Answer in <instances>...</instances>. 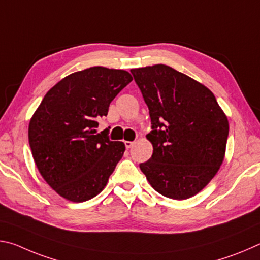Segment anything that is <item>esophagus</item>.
Returning <instances> with one entry per match:
<instances>
[{
	"label": "esophagus",
	"mask_w": 260,
	"mask_h": 260,
	"mask_svg": "<svg viewBox=\"0 0 260 260\" xmlns=\"http://www.w3.org/2000/svg\"><path fill=\"white\" fill-rule=\"evenodd\" d=\"M125 146L127 149H129L134 146V142L133 141H125Z\"/></svg>",
	"instance_id": "34e87169"
}]
</instances>
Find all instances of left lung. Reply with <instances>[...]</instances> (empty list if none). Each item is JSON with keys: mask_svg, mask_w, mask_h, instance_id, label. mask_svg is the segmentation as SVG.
Returning a JSON list of instances; mask_svg holds the SVG:
<instances>
[{"mask_svg": "<svg viewBox=\"0 0 260 260\" xmlns=\"http://www.w3.org/2000/svg\"><path fill=\"white\" fill-rule=\"evenodd\" d=\"M149 108L153 151L140 169L156 191L187 200L214 178L230 125L209 88L164 64L132 69Z\"/></svg>", "mask_w": 260, "mask_h": 260, "instance_id": "left-lung-1", "label": "left lung"}]
</instances>
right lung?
Segmentation results:
<instances>
[{
    "label": "right lung",
    "mask_w": 260,
    "mask_h": 260,
    "mask_svg": "<svg viewBox=\"0 0 260 260\" xmlns=\"http://www.w3.org/2000/svg\"><path fill=\"white\" fill-rule=\"evenodd\" d=\"M133 80L124 70L94 67L71 73L45 95L28 125L33 159L45 181L76 203L93 199L107 186L125 151L110 141L108 129L96 134L100 118Z\"/></svg>",
    "instance_id": "obj_1"
}]
</instances>
